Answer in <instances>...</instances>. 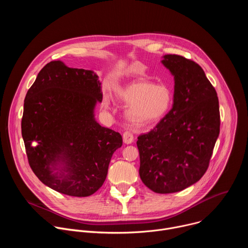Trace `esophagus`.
I'll list each match as a JSON object with an SVG mask.
<instances>
[{"instance_id":"esophagus-1","label":"esophagus","mask_w":248,"mask_h":248,"mask_svg":"<svg viewBox=\"0 0 248 248\" xmlns=\"http://www.w3.org/2000/svg\"><path fill=\"white\" fill-rule=\"evenodd\" d=\"M123 138H124V142L125 144H130L133 142V134L130 131H124L123 134Z\"/></svg>"}]
</instances>
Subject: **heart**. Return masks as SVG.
Segmentation results:
<instances>
[{
  "label": "heart",
  "mask_w": 248,
  "mask_h": 248,
  "mask_svg": "<svg viewBox=\"0 0 248 248\" xmlns=\"http://www.w3.org/2000/svg\"><path fill=\"white\" fill-rule=\"evenodd\" d=\"M117 98L129 105L125 116L135 127H145L158 124L170 112L173 95L170 88L163 83L138 79L117 91ZM103 106L108 109V97L103 100Z\"/></svg>",
  "instance_id": "heart-1"
}]
</instances>
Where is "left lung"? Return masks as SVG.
<instances>
[{"label":"left lung","mask_w":248,"mask_h":248,"mask_svg":"<svg viewBox=\"0 0 248 248\" xmlns=\"http://www.w3.org/2000/svg\"><path fill=\"white\" fill-rule=\"evenodd\" d=\"M162 63L174 78L172 108L136 144L141 181L165 194L184 190L206 172L220 133V110L198 63L179 55H165Z\"/></svg>","instance_id":"8db88e82"}]
</instances>
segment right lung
<instances>
[{
    "instance_id": "1",
    "label": "right lung",
    "mask_w": 248,
    "mask_h": 248,
    "mask_svg": "<svg viewBox=\"0 0 248 248\" xmlns=\"http://www.w3.org/2000/svg\"><path fill=\"white\" fill-rule=\"evenodd\" d=\"M102 98L92 70L53 61L39 72L24 99L21 134L29 166L45 186L77 197L103 186L123 138L95 121Z\"/></svg>"
}]
</instances>
